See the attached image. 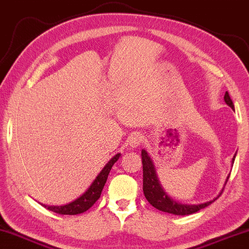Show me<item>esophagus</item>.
Instances as JSON below:
<instances>
[{
	"label": "esophagus",
	"mask_w": 249,
	"mask_h": 249,
	"mask_svg": "<svg viewBox=\"0 0 249 249\" xmlns=\"http://www.w3.org/2000/svg\"><path fill=\"white\" fill-rule=\"evenodd\" d=\"M142 142H143V137L139 133L131 134V137L128 138V144H130L132 148L139 147V145L142 144Z\"/></svg>",
	"instance_id": "1"
}]
</instances>
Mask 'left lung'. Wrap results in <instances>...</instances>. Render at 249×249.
<instances>
[{
	"label": "left lung",
	"mask_w": 249,
	"mask_h": 249,
	"mask_svg": "<svg viewBox=\"0 0 249 249\" xmlns=\"http://www.w3.org/2000/svg\"><path fill=\"white\" fill-rule=\"evenodd\" d=\"M224 101L227 102L228 106H230L233 109V102L230 99L228 91L224 94ZM141 157H142V167H143V194L145 199H147L150 205H152L157 210L165 212V213H170L174 215H189L194 214L196 212L203 210V208L207 207L208 205H211L213 201L217 199V197L215 199L207 201V203L199 204V205H184L180 204L178 201L172 199L171 197L167 196V194L163 190L159 180L156 174L155 166L152 164V160L149 157L148 152L145 150L141 151ZM236 158V155L233 156L232 163ZM230 177V175H229ZM227 178V181H228ZM221 195V194H220ZM218 195V196H220Z\"/></svg>",
	"instance_id": "8db88e82"
}]
</instances>
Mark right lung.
Instances as JSON below:
<instances>
[{
  "mask_svg": "<svg viewBox=\"0 0 249 249\" xmlns=\"http://www.w3.org/2000/svg\"><path fill=\"white\" fill-rule=\"evenodd\" d=\"M119 156H121V154L114 156V157L106 164V166L102 168V171L98 174L95 180L92 182L90 188H89L81 197H78L77 199H75L74 201H71V203H69L67 205H62V206H46V205H42L45 208H48L49 211L54 212V213L61 215H76L84 213V212L88 211L89 208L93 206L95 201L100 198L102 189H104L106 181H107L108 178L109 172H110L112 165L118 160Z\"/></svg>",
  "mask_w": 249,
  "mask_h": 249,
  "instance_id": "right-lung-1",
  "label": "right lung"
}]
</instances>
